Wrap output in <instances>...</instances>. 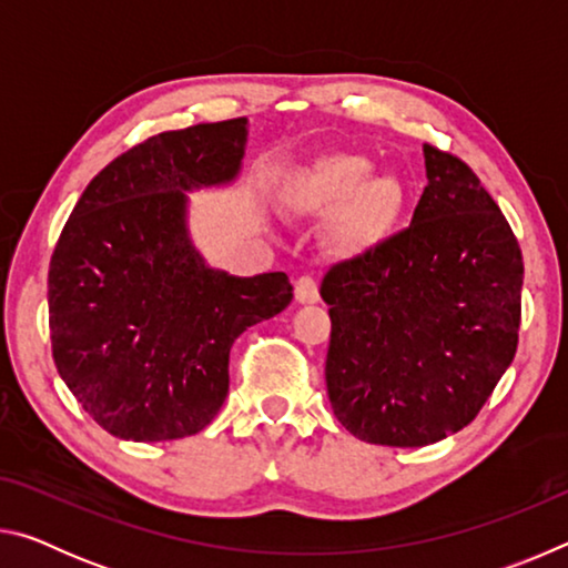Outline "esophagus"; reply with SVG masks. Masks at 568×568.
Instances as JSON below:
<instances>
[{
    "label": "esophagus",
    "mask_w": 568,
    "mask_h": 568,
    "mask_svg": "<svg viewBox=\"0 0 568 568\" xmlns=\"http://www.w3.org/2000/svg\"><path fill=\"white\" fill-rule=\"evenodd\" d=\"M318 283H315V277L311 275H303L297 277L295 283V301L297 303H315L318 301Z\"/></svg>",
    "instance_id": "34e87169"
}]
</instances>
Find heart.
Returning a JSON list of instances; mask_svg holds the SVG:
<instances>
[{
    "label": "heart",
    "mask_w": 568,
    "mask_h": 568,
    "mask_svg": "<svg viewBox=\"0 0 568 568\" xmlns=\"http://www.w3.org/2000/svg\"><path fill=\"white\" fill-rule=\"evenodd\" d=\"M373 165L358 155L321 160L291 190L297 215L335 220L333 237L343 250H365L386 237L406 205V190L393 175L371 178Z\"/></svg>",
    "instance_id": "1"
}]
</instances>
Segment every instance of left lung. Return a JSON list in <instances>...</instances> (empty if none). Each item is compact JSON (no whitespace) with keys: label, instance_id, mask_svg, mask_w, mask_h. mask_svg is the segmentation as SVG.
<instances>
[{"label":"left lung","instance_id":"left-lung-1","mask_svg":"<svg viewBox=\"0 0 568 568\" xmlns=\"http://www.w3.org/2000/svg\"><path fill=\"white\" fill-rule=\"evenodd\" d=\"M428 185L406 230L333 265L325 386L335 418L376 446L466 428L511 365L524 257L464 160L423 145Z\"/></svg>","mask_w":568,"mask_h":568}]
</instances>
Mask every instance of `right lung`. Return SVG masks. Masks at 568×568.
<instances>
[{"label":"right lung","instance_id":"1","mask_svg":"<svg viewBox=\"0 0 568 568\" xmlns=\"http://www.w3.org/2000/svg\"><path fill=\"white\" fill-rule=\"evenodd\" d=\"M245 134V118L152 134L94 175L57 240L52 358L112 436L203 430L227 396L237 335L293 301L285 273L213 271L187 240L185 192L233 180Z\"/></svg>","mask_w":568,"mask_h":568}]
</instances>
